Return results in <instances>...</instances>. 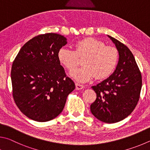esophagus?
I'll return each mask as SVG.
<instances>
[{
  "label": "esophagus",
  "mask_w": 150,
  "mask_h": 150,
  "mask_svg": "<svg viewBox=\"0 0 150 150\" xmlns=\"http://www.w3.org/2000/svg\"><path fill=\"white\" fill-rule=\"evenodd\" d=\"M84 88V86L82 84H80V83H76V89L77 90H82Z\"/></svg>",
  "instance_id": "34e87169"
}]
</instances>
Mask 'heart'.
<instances>
[{"label": "heart", "mask_w": 150, "mask_h": 150, "mask_svg": "<svg viewBox=\"0 0 150 150\" xmlns=\"http://www.w3.org/2000/svg\"><path fill=\"white\" fill-rule=\"evenodd\" d=\"M74 47V51L62 47L57 57L60 64L70 72L76 67L78 57H84L83 67L71 73L78 82H88L94 76L97 79L107 78L117 67L119 52L114 47L105 46L98 39L86 38L78 41Z\"/></svg>", "instance_id": "1"}]
</instances>
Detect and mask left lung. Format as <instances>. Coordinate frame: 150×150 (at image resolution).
<instances>
[{
    "instance_id": "left-lung-1",
    "label": "left lung",
    "mask_w": 150,
    "mask_h": 150,
    "mask_svg": "<svg viewBox=\"0 0 150 150\" xmlns=\"http://www.w3.org/2000/svg\"><path fill=\"white\" fill-rule=\"evenodd\" d=\"M108 37L119 52V62L108 78L91 87L97 98L90 110L101 121L115 123L125 119L135 109L140 99L142 81L132 52L117 39Z\"/></svg>"
}]
</instances>
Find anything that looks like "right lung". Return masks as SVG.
Instances as JSON below:
<instances>
[{
    "label": "right lung",
    "instance_id": "obj_1",
    "mask_svg": "<svg viewBox=\"0 0 150 150\" xmlns=\"http://www.w3.org/2000/svg\"><path fill=\"white\" fill-rule=\"evenodd\" d=\"M67 43L60 34H41L25 43L13 62V98L21 112L35 121L56 118L75 89L58 60V52Z\"/></svg>",
    "mask_w": 150,
    "mask_h": 150
}]
</instances>
